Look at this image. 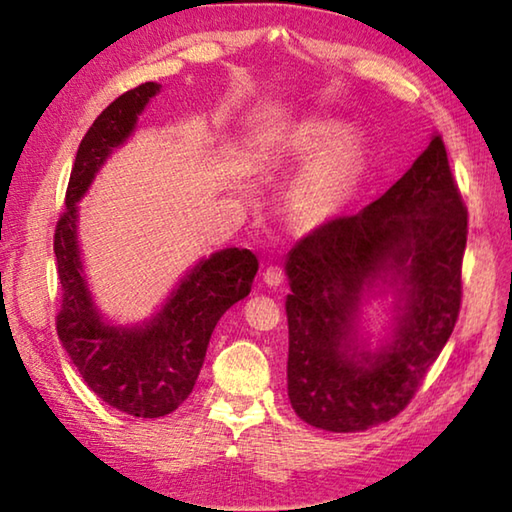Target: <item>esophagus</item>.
Wrapping results in <instances>:
<instances>
[{
  "label": "esophagus",
  "mask_w": 512,
  "mask_h": 512,
  "mask_svg": "<svg viewBox=\"0 0 512 512\" xmlns=\"http://www.w3.org/2000/svg\"><path fill=\"white\" fill-rule=\"evenodd\" d=\"M264 284H268V287H280V284L284 282V271L280 266H268L264 271Z\"/></svg>",
  "instance_id": "esophagus-1"
}]
</instances>
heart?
<instances>
[{
	"label": "heart",
	"instance_id": "obj_1",
	"mask_svg": "<svg viewBox=\"0 0 512 512\" xmlns=\"http://www.w3.org/2000/svg\"><path fill=\"white\" fill-rule=\"evenodd\" d=\"M350 126L339 119H305L289 126L268 146V158L318 161L302 173L289 192V207L300 225L325 221L366 160L359 137H348Z\"/></svg>",
	"mask_w": 512,
	"mask_h": 512
}]
</instances>
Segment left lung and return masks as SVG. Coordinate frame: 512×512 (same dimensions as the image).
Returning <instances> with one entry per match:
<instances>
[{
	"instance_id": "1",
	"label": "left lung",
	"mask_w": 512,
	"mask_h": 512,
	"mask_svg": "<svg viewBox=\"0 0 512 512\" xmlns=\"http://www.w3.org/2000/svg\"><path fill=\"white\" fill-rule=\"evenodd\" d=\"M465 241L467 210L436 133L384 196L289 250L287 391L300 420L354 433L411 402L454 332ZM377 297L389 320L372 346L362 307Z\"/></svg>"
}]
</instances>
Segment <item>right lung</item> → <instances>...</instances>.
I'll use <instances>...</instances> for the list:
<instances>
[{
	"instance_id": "obj_1",
	"label": "right lung",
	"mask_w": 512,
	"mask_h": 512,
	"mask_svg": "<svg viewBox=\"0 0 512 512\" xmlns=\"http://www.w3.org/2000/svg\"><path fill=\"white\" fill-rule=\"evenodd\" d=\"M162 90L142 83L117 97L81 140L58 219L54 253L63 307L58 339L90 391L121 413L162 418L183 404L203 368L219 318L244 300L257 275V257L246 248H223L198 259L142 323L108 320L94 300L79 241V201L99 169L137 128V119Z\"/></svg>"
}]
</instances>
